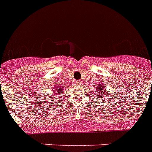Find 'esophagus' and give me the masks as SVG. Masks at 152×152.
Masks as SVG:
<instances>
[{
	"mask_svg": "<svg viewBox=\"0 0 152 152\" xmlns=\"http://www.w3.org/2000/svg\"><path fill=\"white\" fill-rule=\"evenodd\" d=\"M76 84H77V85H80V84H81V80H77V81H76Z\"/></svg>",
	"mask_w": 152,
	"mask_h": 152,
	"instance_id": "1",
	"label": "esophagus"
}]
</instances>
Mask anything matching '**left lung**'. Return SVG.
Instances as JSON below:
<instances>
[{"label":"left lung","mask_w":152,"mask_h":152,"mask_svg":"<svg viewBox=\"0 0 152 152\" xmlns=\"http://www.w3.org/2000/svg\"><path fill=\"white\" fill-rule=\"evenodd\" d=\"M94 91L95 93H96V95H97V96H101L102 97L106 98V96H103V95H104L103 94H105V91H104V90H103V85L102 84H100V85H98Z\"/></svg>","instance_id":"obj_1"}]
</instances>
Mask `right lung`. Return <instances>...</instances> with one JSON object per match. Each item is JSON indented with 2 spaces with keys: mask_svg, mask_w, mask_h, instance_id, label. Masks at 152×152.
<instances>
[{
  "mask_svg": "<svg viewBox=\"0 0 152 152\" xmlns=\"http://www.w3.org/2000/svg\"><path fill=\"white\" fill-rule=\"evenodd\" d=\"M56 90L57 91H56V92H57V94H62V92H63L62 88H59L58 87H56V88H55L54 91H56Z\"/></svg>",
  "mask_w": 152,
  "mask_h": 152,
  "instance_id": "add662e5",
  "label": "right lung"
}]
</instances>
